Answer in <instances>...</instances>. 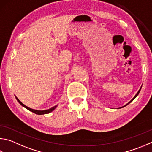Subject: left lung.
<instances>
[{
	"label": "left lung",
	"instance_id": "8db88e82",
	"mask_svg": "<svg viewBox=\"0 0 152 152\" xmlns=\"http://www.w3.org/2000/svg\"><path fill=\"white\" fill-rule=\"evenodd\" d=\"M140 90H141V88H140V90L138 91V92H137V93L136 94V96H134V98H133V99H132V100H131L130 102H129V103H128V104H127L126 105V106H127V105H128V104H129V103H130V102H132V101H133V100H134V99L136 98V96H137V95H138V94H139V93H140Z\"/></svg>",
	"mask_w": 152,
	"mask_h": 152
}]
</instances>
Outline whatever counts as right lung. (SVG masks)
I'll return each instance as SVG.
<instances>
[{
	"instance_id": "right-lung-1",
	"label": "right lung",
	"mask_w": 152,
	"mask_h": 152,
	"mask_svg": "<svg viewBox=\"0 0 152 152\" xmlns=\"http://www.w3.org/2000/svg\"><path fill=\"white\" fill-rule=\"evenodd\" d=\"M15 97H16V96H15ZM16 100H17V101L18 102L20 103V105H22V106H23V107H25V108H26L27 110H30V111L32 112L33 113H34V114H36L42 115V114H48V113H50V112H51L53 111V110H54L56 107V106H54L53 107H52V108H50V109H48V110H34V109L30 108V107H27L26 106H25V105L23 104V103L21 102H20V100H18V99L17 98V97H16Z\"/></svg>"
}]
</instances>
